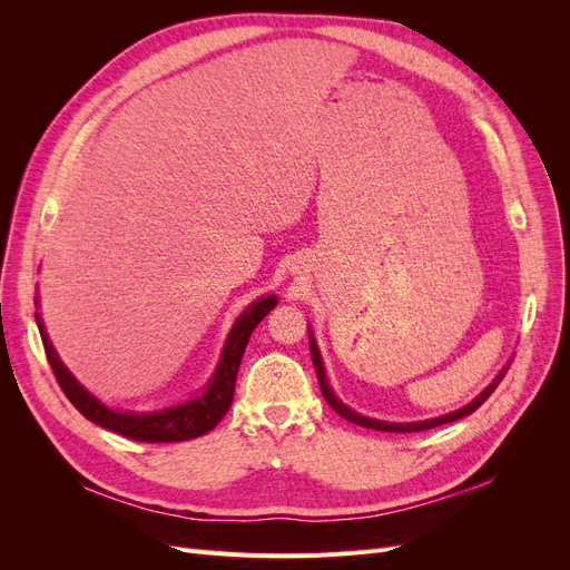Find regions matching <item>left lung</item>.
Here are the masks:
<instances>
[{
	"mask_svg": "<svg viewBox=\"0 0 570 570\" xmlns=\"http://www.w3.org/2000/svg\"><path fill=\"white\" fill-rule=\"evenodd\" d=\"M308 344H312V361H314V368H316V375H318V385H321V392L325 396V402L331 404L340 413V416L347 419L350 423H356L361 428H371V430H381V433H421V430H430V428H438V425H444V423H452V421H459L463 416H469V413H473L480 404H485L488 396L494 392V387L499 385V381H502L504 373H507V368H504L485 390H482L475 396L471 404H465L463 409H456L452 413H444V416H438V419L416 421V423H387V421H375V419H368V416H361V413H356L347 404H342L340 396H335L331 383H327L325 368H323V358H321V352H318V344H316L314 335H308Z\"/></svg>",
	"mask_w": 570,
	"mask_h": 570,
	"instance_id": "8db88e82",
	"label": "left lung"
}]
</instances>
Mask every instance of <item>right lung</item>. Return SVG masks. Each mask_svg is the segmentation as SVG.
<instances>
[{
  "mask_svg": "<svg viewBox=\"0 0 570 570\" xmlns=\"http://www.w3.org/2000/svg\"><path fill=\"white\" fill-rule=\"evenodd\" d=\"M275 304H278V297L273 295L256 299L252 306L245 308V314L235 321L233 331L226 340V347H223L218 368L202 394H197L195 400H189L185 404L161 409V411H149V413L109 409L101 404L97 396H92L88 390H85L71 375V371L61 364L59 354L55 352V347H51V342L47 337L40 314H36V321L40 327L49 366L55 371L63 394L71 400V404L82 413L85 419L111 430V433H118L137 442H185V440L206 435L209 430L218 425L223 416H226V411L233 404L239 361H243V354L247 350L249 335L254 327L268 316V312Z\"/></svg>",
  "mask_w": 570,
  "mask_h": 570,
  "instance_id": "1",
  "label": "right lung"
}]
</instances>
